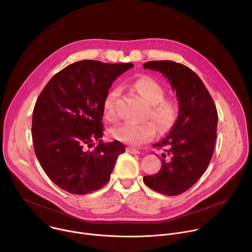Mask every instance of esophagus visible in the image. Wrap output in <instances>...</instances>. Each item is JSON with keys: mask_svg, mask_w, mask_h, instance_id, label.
Returning <instances> with one entry per match:
<instances>
[{"mask_svg": "<svg viewBox=\"0 0 252 252\" xmlns=\"http://www.w3.org/2000/svg\"><path fill=\"white\" fill-rule=\"evenodd\" d=\"M127 152H129L131 154H140V151L135 149V148H133V147H128L127 148Z\"/></svg>", "mask_w": 252, "mask_h": 252, "instance_id": "obj_1", "label": "esophagus"}]
</instances>
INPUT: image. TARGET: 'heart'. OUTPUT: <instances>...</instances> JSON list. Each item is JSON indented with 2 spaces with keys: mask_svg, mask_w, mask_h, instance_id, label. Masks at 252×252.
<instances>
[{
  "mask_svg": "<svg viewBox=\"0 0 252 252\" xmlns=\"http://www.w3.org/2000/svg\"><path fill=\"white\" fill-rule=\"evenodd\" d=\"M133 88L150 105L146 115L156 125L160 132L168 130L176 118V107L173 103L163 101L165 91L163 87L154 79L144 76L133 83ZM120 89L114 88L107 94L104 100V114L109 120L116 118V102L120 96ZM114 138L122 142L139 145L151 140L156 133V129L151 123H125L114 127L111 131Z\"/></svg>",
  "mask_w": 252,
  "mask_h": 252,
  "instance_id": "b5f03b06",
  "label": "heart"
}]
</instances>
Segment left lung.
I'll use <instances>...</instances> for the list:
<instances>
[{
  "mask_svg": "<svg viewBox=\"0 0 252 252\" xmlns=\"http://www.w3.org/2000/svg\"><path fill=\"white\" fill-rule=\"evenodd\" d=\"M144 69L158 71L176 92L179 113L170 132L153 144L165 146L161 169L144 176L146 186L167 196H176L190 189L204 174L212 159L216 143L218 112L200 77L189 67L170 60L148 61Z\"/></svg>",
  "mask_w": 252,
  "mask_h": 252,
  "instance_id": "1",
  "label": "left lung"
}]
</instances>
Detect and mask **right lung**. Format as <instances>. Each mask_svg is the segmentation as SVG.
<instances>
[{"label":"right lung","mask_w":252,"mask_h":252,"mask_svg":"<svg viewBox=\"0 0 252 252\" xmlns=\"http://www.w3.org/2000/svg\"><path fill=\"white\" fill-rule=\"evenodd\" d=\"M131 67L132 63L81 60L55 74L40 93L32 113L34 152L46 175L62 190L85 195L110 180L126 148L119 140L101 139L104 100L117 77ZM94 141L98 142L95 147Z\"/></svg>","instance_id":"obj_1"}]
</instances>
